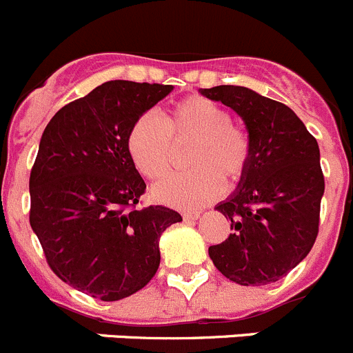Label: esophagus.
Listing matches in <instances>:
<instances>
[{"mask_svg":"<svg viewBox=\"0 0 353 353\" xmlns=\"http://www.w3.org/2000/svg\"><path fill=\"white\" fill-rule=\"evenodd\" d=\"M199 215H201L199 212H185L183 213V221H198Z\"/></svg>","mask_w":353,"mask_h":353,"instance_id":"obj_1","label":"esophagus"}]
</instances>
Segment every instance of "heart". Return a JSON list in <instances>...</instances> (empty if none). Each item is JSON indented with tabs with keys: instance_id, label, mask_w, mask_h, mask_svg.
I'll use <instances>...</instances> for the list:
<instances>
[{
	"instance_id": "1",
	"label": "heart",
	"mask_w": 353,
	"mask_h": 353,
	"mask_svg": "<svg viewBox=\"0 0 353 353\" xmlns=\"http://www.w3.org/2000/svg\"><path fill=\"white\" fill-rule=\"evenodd\" d=\"M187 166L192 170L155 185L154 198L176 208L208 205L225 189L247 176L252 164V140L231 113L203 96H187L171 106L164 121L154 113L134 119L125 147L141 176L157 182L173 166L174 147L189 145Z\"/></svg>"
}]
</instances>
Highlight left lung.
Here are the masks:
<instances>
[{"mask_svg": "<svg viewBox=\"0 0 353 353\" xmlns=\"http://www.w3.org/2000/svg\"><path fill=\"white\" fill-rule=\"evenodd\" d=\"M245 121L252 164L216 205L231 221L228 240L208 248L215 268L240 285L278 282L310 254L319 234L324 173L315 138L283 103L240 85L201 89Z\"/></svg>", "mask_w": 353, "mask_h": 353, "instance_id": "1", "label": "left lung"}]
</instances>
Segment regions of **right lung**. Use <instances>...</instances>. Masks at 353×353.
Wrapping results in <instances>:
<instances>
[{"label":"right lung","mask_w":353,"mask_h":353,"mask_svg":"<svg viewBox=\"0 0 353 353\" xmlns=\"http://www.w3.org/2000/svg\"><path fill=\"white\" fill-rule=\"evenodd\" d=\"M173 85L112 80L50 119L29 176V224L48 266L68 285L119 301L159 268V238L182 221L166 206L137 208L145 194L125 147L141 113Z\"/></svg>","instance_id":"obj_1"}]
</instances>
